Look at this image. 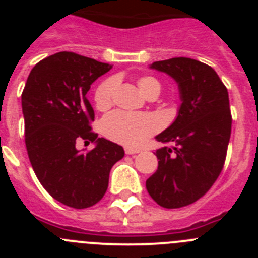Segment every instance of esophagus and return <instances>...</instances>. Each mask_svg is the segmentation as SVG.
I'll return each mask as SVG.
<instances>
[{
	"label": "esophagus",
	"instance_id": "obj_1",
	"mask_svg": "<svg viewBox=\"0 0 258 258\" xmlns=\"http://www.w3.org/2000/svg\"><path fill=\"white\" fill-rule=\"evenodd\" d=\"M140 150L138 149H133V147H125V154L126 155H134V154H138Z\"/></svg>",
	"mask_w": 258,
	"mask_h": 258
}]
</instances>
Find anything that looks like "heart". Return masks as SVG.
Returning <instances> with one entry per match:
<instances>
[{
    "instance_id": "b5f03b06",
    "label": "heart",
    "mask_w": 258,
    "mask_h": 258,
    "mask_svg": "<svg viewBox=\"0 0 258 258\" xmlns=\"http://www.w3.org/2000/svg\"><path fill=\"white\" fill-rule=\"evenodd\" d=\"M140 92L149 99H155L161 92L160 81L154 76H142L137 80ZM115 79H107L98 85L94 93V103L99 111H107L113 104ZM157 121L146 113H109L102 120V132L108 140L127 147H136L156 133Z\"/></svg>"
}]
</instances>
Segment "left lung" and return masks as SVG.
Masks as SVG:
<instances>
[{"label":"left lung","mask_w":258,"mask_h":258,"mask_svg":"<svg viewBox=\"0 0 258 258\" xmlns=\"http://www.w3.org/2000/svg\"><path fill=\"white\" fill-rule=\"evenodd\" d=\"M151 68L178 83V116L156 137L159 166L146 181L150 197L163 208L190 206L213 186L226 160L231 136L229 93L216 71L191 58L154 61Z\"/></svg>","instance_id":"1"}]
</instances>
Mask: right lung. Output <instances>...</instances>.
<instances>
[{
	"label": "right lung",
	"instance_id": "add662e5",
	"mask_svg": "<svg viewBox=\"0 0 258 258\" xmlns=\"http://www.w3.org/2000/svg\"><path fill=\"white\" fill-rule=\"evenodd\" d=\"M111 68L76 52H56L32 68L22 93L32 168L45 190L71 208L97 204L108 187L109 170L124 157L121 146L92 131L94 109L86 98L90 85ZM80 140L97 146L80 152Z\"/></svg>",
	"mask_w": 258,
	"mask_h": 258
}]
</instances>
